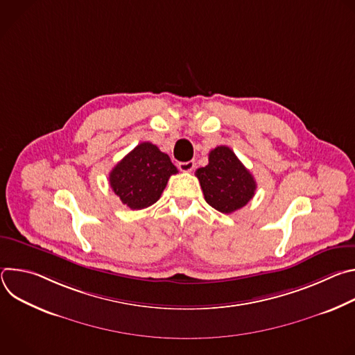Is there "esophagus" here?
Returning a JSON list of instances; mask_svg holds the SVG:
<instances>
[{"label":"esophagus","mask_w":355,"mask_h":355,"mask_svg":"<svg viewBox=\"0 0 355 355\" xmlns=\"http://www.w3.org/2000/svg\"><path fill=\"white\" fill-rule=\"evenodd\" d=\"M178 168L182 171V173H189L195 168V162L193 160H189V162H182V163H178Z\"/></svg>","instance_id":"esophagus-1"}]
</instances>
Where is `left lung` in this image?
I'll return each instance as SVG.
<instances>
[{"instance_id":"left-lung-1","label":"left lung","mask_w":355,"mask_h":355,"mask_svg":"<svg viewBox=\"0 0 355 355\" xmlns=\"http://www.w3.org/2000/svg\"><path fill=\"white\" fill-rule=\"evenodd\" d=\"M205 200L222 214H232L247 205L254 196V177L227 146L211 150L209 163L195 171Z\"/></svg>"}]
</instances>
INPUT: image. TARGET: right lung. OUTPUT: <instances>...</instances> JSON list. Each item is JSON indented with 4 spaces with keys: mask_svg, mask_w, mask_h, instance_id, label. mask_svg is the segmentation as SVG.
Segmentation results:
<instances>
[{
    "mask_svg": "<svg viewBox=\"0 0 355 355\" xmlns=\"http://www.w3.org/2000/svg\"><path fill=\"white\" fill-rule=\"evenodd\" d=\"M177 173L168 155L156 144L143 141L112 168L110 184L123 205L137 211L157 202L168 178Z\"/></svg>",
    "mask_w": 355,
    "mask_h": 355,
    "instance_id": "add662e5",
    "label": "right lung"
}]
</instances>
